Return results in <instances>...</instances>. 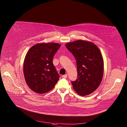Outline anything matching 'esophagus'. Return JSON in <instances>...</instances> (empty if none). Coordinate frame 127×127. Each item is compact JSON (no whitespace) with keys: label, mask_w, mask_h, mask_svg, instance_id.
Returning <instances> with one entry per match:
<instances>
[{"label":"esophagus","mask_w":127,"mask_h":127,"mask_svg":"<svg viewBox=\"0 0 127 127\" xmlns=\"http://www.w3.org/2000/svg\"><path fill=\"white\" fill-rule=\"evenodd\" d=\"M62 77L63 78H64V79L66 78L67 77V74H64V75H63L62 76Z\"/></svg>","instance_id":"34e87169"}]
</instances>
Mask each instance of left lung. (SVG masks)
<instances>
[{
	"instance_id": "left-lung-1",
	"label": "left lung",
	"mask_w": 127,
	"mask_h": 127,
	"mask_svg": "<svg viewBox=\"0 0 127 127\" xmlns=\"http://www.w3.org/2000/svg\"><path fill=\"white\" fill-rule=\"evenodd\" d=\"M77 62L78 78L72 82L73 88L81 96L94 92L102 82L104 61L100 50L94 43L78 40L65 44Z\"/></svg>"
}]
</instances>
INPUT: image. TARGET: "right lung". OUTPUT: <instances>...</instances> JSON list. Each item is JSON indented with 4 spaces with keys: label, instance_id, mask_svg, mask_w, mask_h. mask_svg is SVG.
I'll return each mask as SVG.
<instances>
[{
    "label": "right lung",
    "instance_id": "right-lung-1",
    "mask_svg": "<svg viewBox=\"0 0 127 127\" xmlns=\"http://www.w3.org/2000/svg\"><path fill=\"white\" fill-rule=\"evenodd\" d=\"M60 46L57 43H41L28 50L23 63V73L26 83L33 91L45 94L55 86L59 75L53 59Z\"/></svg>",
    "mask_w": 127,
    "mask_h": 127
}]
</instances>
